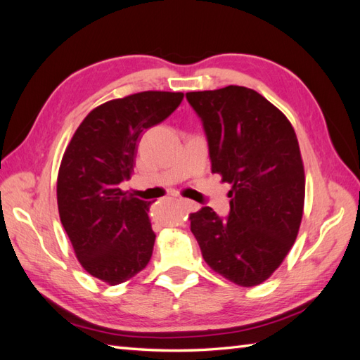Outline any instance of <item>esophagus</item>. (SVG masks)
Instances as JSON below:
<instances>
[{
	"label": "esophagus",
	"instance_id": "esophagus-1",
	"mask_svg": "<svg viewBox=\"0 0 360 360\" xmlns=\"http://www.w3.org/2000/svg\"><path fill=\"white\" fill-rule=\"evenodd\" d=\"M180 202L186 207L188 210H191V212H197L200 207H198V204L197 202H193V201H191V200H180Z\"/></svg>",
	"mask_w": 360,
	"mask_h": 360
}]
</instances>
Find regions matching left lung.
Returning a JSON list of instances; mask_svg holds the SVG:
<instances>
[{"label": "left lung", "instance_id": "1", "mask_svg": "<svg viewBox=\"0 0 360 360\" xmlns=\"http://www.w3.org/2000/svg\"><path fill=\"white\" fill-rule=\"evenodd\" d=\"M202 120L212 172L230 183V216L212 207L189 214L202 258L240 287L269 279L290 252L303 216L304 169L290 120L240 85L186 93Z\"/></svg>", "mask_w": 360, "mask_h": 360}]
</instances>
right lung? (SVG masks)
<instances>
[{
    "label": "right lung",
    "instance_id": "obj_1",
    "mask_svg": "<svg viewBox=\"0 0 360 360\" xmlns=\"http://www.w3.org/2000/svg\"><path fill=\"white\" fill-rule=\"evenodd\" d=\"M183 93L141 91L94 108L64 151L57 202L86 274L110 285L134 278L153 254L148 201L120 189L134 172L141 134L177 110Z\"/></svg>",
    "mask_w": 360,
    "mask_h": 360
}]
</instances>
